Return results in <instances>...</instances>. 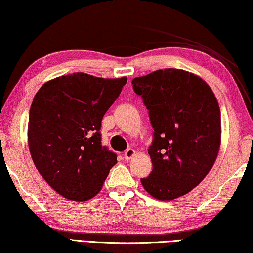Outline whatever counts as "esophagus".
I'll list each match as a JSON object with an SVG mask.
<instances>
[{
    "label": "esophagus",
    "instance_id": "1",
    "mask_svg": "<svg viewBox=\"0 0 253 253\" xmlns=\"http://www.w3.org/2000/svg\"><path fill=\"white\" fill-rule=\"evenodd\" d=\"M135 154H136V151H135L134 149L129 148V149H127L125 152H124V157H125L126 161H128V159H130L131 157H134Z\"/></svg>",
    "mask_w": 253,
    "mask_h": 253
}]
</instances>
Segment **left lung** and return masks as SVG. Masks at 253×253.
<instances>
[{"instance_id":"8db88e82","label":"left lung","mask_w":253,"mask_h":253,"mask_svg":"<svg viewBox=\"0 0 253 253\" xmlns=\"http://www.w3.org/2000/svg\"><path fill=\"white\" fill-rule=\"evenodd\" d=\"M154 128L148 154L152 172L142 186L159 201H172L197 187L211 170L221 143L218 99L196 74L157 70L134 78Z\"/></svg>"}]
</instances>
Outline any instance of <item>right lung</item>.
Instances as JSON below:
<instances>
[{"label": "right lung", "mask_w": 253, "mask_h": 253, "mask_svg": "<svg viewBox=\"0 0 253 253\" xmlns=\"http://www.w3.org/2000/svg\"><path fill=\"white\" fill-rule=\"evenodd\" d=\"M127 78L77 72L43 84L30 109L27 142L39 173L56 193L84 202L102 189L117 155L101 144L103 116Z\"/></svg>", "instance_id": "add662e5"}]
</instances>
